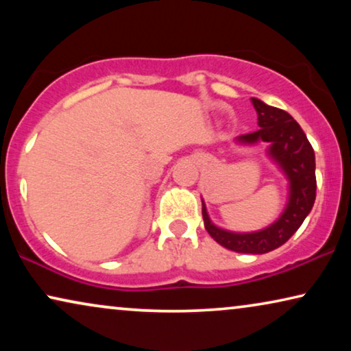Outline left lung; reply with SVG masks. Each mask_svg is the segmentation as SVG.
<instances>
[{
    "instance_id": "8db88e82",
    "label": "left lung",
    "mask_w": 351,
    "mask_h": 351,
    "mask_svg": "<svg viewBox=\"0 0 351 351\" xmlns=\"http://www.w3.org/2000/svg\"><path fill=\"white\" fill-rule=\"evenodd\" d=\"M257 112L256 132L234 138L241 147L267 142V156L275 162L287 180V201L275 222L256 232H232L210 220L203 198V220L208 233L220 246L243 254H265L280 247L294 234L310 214L316 198L315 152L299 123L285 110L270 107L261 99H252Z\"/></svg>"
}]
</instances>
